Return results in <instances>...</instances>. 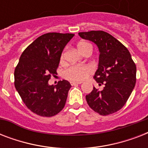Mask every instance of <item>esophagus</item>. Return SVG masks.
<instances>
[{
    "label": "esophagus",
    "mask_w": 148,
    "mask_h": 148,
    "mask_svg": "<svg viewBox=\"0 0 148 148\" xmlns=\"http://www.w3.org/2000/svg\"><path fill=\"white\" fill-rule=\"evenodd\" d=\"M81 83H82L81 81H71V85H76V84H81Z\"/></svg>",
    "instance_id": "obj_1"
}]
</instances>
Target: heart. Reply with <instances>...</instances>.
Masks as SVG:
<instances>
[{"mask_svg": "<svg viewBox=\"0 0 148 148\" xmlns=\"http://www.w3.org/2000/svg\"><path fill=\"white\" fill-rule=\"evenodd\" d=\"M90 46L88 43L81 42L77 45V48L79 51L82 53V51L85 49L86 47ZM64 53H63L60 57V61L64 60ZM93 71L92 67L88 65L84 66H71L68 67L64 71V77L67 79L72 81H81L87 78Z\"/></svg>", "mask_w": 148, "mask_h": 148, "instance_id": "b5f03b06", "label": "heart"}]
</instances>
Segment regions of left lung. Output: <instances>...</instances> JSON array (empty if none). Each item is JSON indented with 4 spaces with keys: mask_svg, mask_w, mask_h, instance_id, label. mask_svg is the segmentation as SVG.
<instances>
[{
    "mask_svg": "<svg viewBox=\"0 0 148 148\" xmlns=\"http://www.w3.org/2000/svg\"><path fill=\"white\" fill-rule=\"evenodd\" d=\"M83 39L98 47V67L94 78L101 90L94 87L86 95L88 105L101 115L117 112L126 103L136 84V65L129 51L110 34L102 31L80 32Z\"/></svg>",
    "mask_w": 148,
    "mask_h": 148,
    "instance_id": "obj_1",
    "label": "left lung"
}]
</instances>
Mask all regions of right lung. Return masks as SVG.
<instances>
[{"label":"right lung","mask_w":148,"mask_h":148,"mask_svg":"<svg viewBox=\"0 0 148 148\" xmlns=\"http://www.w3.org/2000/svg\"><path fill=\"white\" fill-rule=\"evenodd\" d=\"M73 34L48 33L38 38L22 53L14 71V85L28 109L42 117H52L65 105L71 84L63 80L48 83L57 74L61 53Z\"/></svg>","instance_id":"right-lung-1"}]
</instances>
